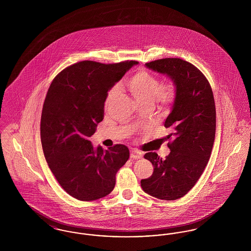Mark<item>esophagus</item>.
<instances>
[{"mask_svg": "<svg viewBox=\"0 0 251 251\" xmlns=\"http://www.w3.org/2000/svg\"><path fill=\"white\" fill-rule=\"evenodd\" d=\"M142 152L137 151V150H131V159H134V160H137V159H140L142 158Z\"/></svg>", "mask_w": 251, "mask_h": 251, "instance_id": "1", "label": "esophagus"}]
</instances>
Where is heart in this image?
Listing matches in <instances>:
<instances>
[{"instance_id": "heart-1", "label": "heart", "mask_w": 251, "mask_h": 251, "mask_svg": "<svg viewBox=\"0 0 251 251\" xmlns=\"http://www.w3.org/2000/svg\"><path fill=\"white\" fill-rule=\"evenodd\" d=\"M127 88L137 104H151L157 100L163 107H169L175 100L177 88L173 83L161 86L160 81L149 72H136L127 82ZM119 88L114 87L108 92L106 105L118 94Z\"/></svg>"}]
</instances>
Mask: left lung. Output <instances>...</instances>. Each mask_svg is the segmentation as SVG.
Instances as JSON below:
<instances>
[{
    "label": "left lung",
    "mask_w": 251,
    "mask_h": 251,
    "mask_svg": "<svg viewBox=\"0 0 251 251\" xmlns=\"http://www.w3.org/2000/svg\"><path fill=\"white\" fill-rule=\"evenodd\" d=\"M145 66L169 77L177 95L165 121L172 131L167 135L170 153L165 159L156 152L144 155L153 173L141 179V187L159 200L175 201L191 190L210 159L215 136L214 94L202 72L187 61L165 58Z\"/></svg>",
    "instance_id": "left-lung-1"
}]
</instances>
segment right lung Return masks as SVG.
<instances>
[{
	"label": "right lung",
	"mask_w": 251,
	"mask_h": 251,
	"mask_svg": "<svg viewBox=\"0 0 251 251\" xmlns=\"http://www.w3.org/2000/svg\"><path fill=\"white\" fill-rule=\"evenodd\" d=\"M136 61L101 64L82 61L53 79L43 104L40 138L49 167L73 198L91 201L107 196L130 151L118 144L94 148L89 137L103 120L108 91Z\"/></svg>",
	"instance_id": "1"
}]
</instances>
